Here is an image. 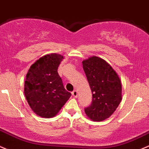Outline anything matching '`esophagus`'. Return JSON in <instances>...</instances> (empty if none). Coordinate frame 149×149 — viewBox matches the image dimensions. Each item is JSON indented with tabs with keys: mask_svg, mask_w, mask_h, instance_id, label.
I'll return each mask as SVG.
<instances>
[{
	"mask_svg": "<svg viewBox=\"0 0 149 149\" xmlns=\"http://www.w3.org/2000/svg\"><path fill=\"white\" fill-rule=\"evenodd\" d=\"M72 95H73V97H74V98H77L78 97V92H77V91H73V92H72Z\"/></svg>",
	"mask_w": 149,
	"mask_h": 149,
	"instance_id": "obj_1",
	"label": "esophagus"
}]
</instances>
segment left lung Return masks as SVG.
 Returning a JSON list of instances; mask_svg holds the SVG:
<instances>
[{
    "mask_svg": "<svg viewBox=\"0 0 149 149\" xmlns=\"http://www.w3.org/2000/svg\"><path fill=\"white\" fill-rule=\"evenodd\" d=\"M82 64L93 94L85 113L93 121H102L113 113L121 101L120 79L111 65L98 56L89 57Z\"/></svg>",
    "mask_w": 149,
    "mask_h": 149,
    "instance_id": "obj_1",
    "label": "left lung"
}]
</instances>
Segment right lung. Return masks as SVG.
<instances>
[{"label": "right lung", "mask_w": 149, "mask_h": 149, "mask_svg": "<svg viewBox=\"0 0 149 149\" xmlns=\"http://www.w3.org/2000/svg\"><path fill=\"white\" fill-rule=\"evenodd\" d=\"M63 56L45 55L30 67L24 84V94L32 111L42 118L56 116L71 93L64 88L58 68Z\"/></svg>", "instance_id": "add662e5"}]
</instances>
